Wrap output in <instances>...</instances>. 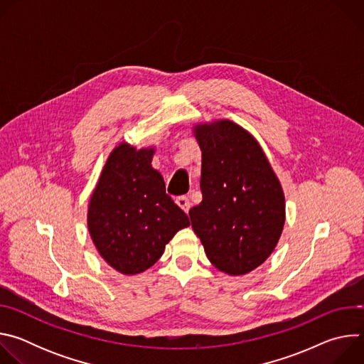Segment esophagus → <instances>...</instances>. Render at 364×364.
Returning <instances> with one entry per match:
<instances>
[{
	"mask_svg": "<svg viewBox=\"0 0 364 364\" xmlns=\"http://www.w3.org/2000/svg\"><path fill=\"white\" fill-rule=\"evenodd\" d=\"M176 203L181 207V209H183L186 213H188L190 207H191V203H190V200H188L187 196H180V197H177V198H176Z\"/></svg>",
	"mask_w": 364,
	"mask_h": 364,
	"instance_id": "esophagus-1",
	"label": "esophagus"
}]
</instances>
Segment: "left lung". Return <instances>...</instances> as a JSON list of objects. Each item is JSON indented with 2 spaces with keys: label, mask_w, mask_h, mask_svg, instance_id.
I'll return each mask as SVG.
<instances>
[{
  "label": "left lung",
  "mask_w": 364,
  "mask_h": 364,
  "mask_svg": "<svg viewBox=\"0 0 364 364\" xmlns=\"http://www.w3.org/2000/svg\"><path fill=\"white\" fill-rule=\"evenodd\" d=\"M203 200L190 209L205 256L222 272L245 275L267 261L285 222L282 187L262 148L232 121L198 125Z\"/></svg>",
  "instance_id": "obj_1"
}]
</instances>
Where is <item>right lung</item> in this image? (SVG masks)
I'll use <instances>...</instances> for the list:
<instances>
[{
  "label": "right lung",
  "mask_w": 364,
  "mask_h": 364,
  "mask_svg": "<svg viewBox=\"0 0 364 364\" xmlns=\"http://www.w3.org/2000/svg\"><path fill=\"white\" fill-rule=\"evenodd\" d=\"M154 149L117 146L90 197L87 228L100 256L118 272L135 275L161 257L166 245L190 225L151 166Z\"/></svg>",
  "instance_id": "obj_1"
}]
</instances>
